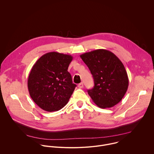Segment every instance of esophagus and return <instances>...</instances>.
Listing matches in <instances>:
<instances>
[{
  "label": "esophagus",
  "mask_w": 154,
  "mask_h": 154,
  "mask_svg": "<svg viewBox=\"0 0 154 154\" xmlns=\"http://www.w3.org/2000/svg\"><path fill=\"white\" fill-rule=\"evenodd\" d=\"M78 87L79 88H83V87H84V84H83V82H81L80 84H79Z\"/></svg>",
  "instance_id": "34e87169"
}]
</instances>
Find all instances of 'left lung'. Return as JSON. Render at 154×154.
I'll return each mask as SVG.
<instances>
[{
  "label": "left lung",
  "instance_id": "1",
  "mask_svg": "<svg viewBox=\"0 0 154 154\" xmlns=\"http://www.w3.org/2000/svg\"><path fill=\"white\" fill-rule=\"evenodd\" d=\"M92 75L94 87L88 89L94 103L102 109L118 104L125 95L129 79L120 59L110 51L98 49L80 56Z\"/></svg>",
  "mask_w": 154,
  "mask_h": 154
}]
</instances>
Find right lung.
<instances>
[{"mask_svg":"<svg viewBox=\"0 0 154 154\" xmlns=\"http://www.w3.org/2000/svg\"><path fill=\"white\" fill-rule=\"evenodd\" d=\"M72 59L71 55L49 52L32 66L28 79V91L42 109L56 111L68 103L76 87L67 71Z\"/></svg>","mask_w":154,"mask_h":154,"instance_id":"add662e5","label":"right lung"}]
</instances>
